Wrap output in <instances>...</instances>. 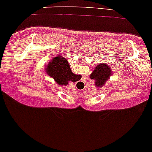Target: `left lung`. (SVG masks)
Wrapping results in <instances>:
<instances>
[{
  "label": "left lung",
  "mask_w": 152,
  "mask_h": 152,
  "mask_svg": "<svg viewBox=\"0 0 152 152\" xmlns=\"http://www.w3.org/2000/svg\"><path fill=\"white\" fill-rule=\"evenodd\" d=\"M111 75L112 70L110 66H107L106 64L102 63L97 65L89 76L91 79L95 80V86L101 88L107 83Z\"/></svg>",
  "instance_id": "left-lung-1"
}]
</instances>
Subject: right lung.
Segmentation results:
<instances>
[{
	"label": "right lung",
	"mask_w": 152,
	"mask_h": 152,
	"mask_svg": "<svg viewBox=\"0 0 152 152\" xmlns=\"http://www.w3.org/2000/svg\"><path fill=\"white\" fill-rule=\"evenodd\" d=\"M45 72L60 86H67L69 82L74 83L80 79L79 75L74 74L71 71L68 61L61 55L52 58L47 65Z\"/></svg>",
	"instance_id": "right-lung-1"
}]
</instances>
